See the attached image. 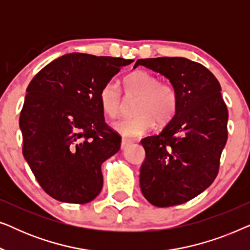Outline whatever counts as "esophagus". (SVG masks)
<instances>
[{"mask_svg":"<svg viewBox=\"0 0 250 250\" xmlns=\"http://www.w3.org/2000/svg\"><path fill=\"white\" fill-rule=\"evenodd\" d=\"M131 145H132V141H129V140H127V139H123L122 143H121V149L125 150L126 148H128Z\"/></svg>","mask_w":250,"mask_h":250,"instance_id":"34e87169","label":"esophagus"}]
</instances>
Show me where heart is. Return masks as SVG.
<instances>
[{"mask_svg": "<svg viewBox=\"0 0 250 250\" xmlns=\"http://www.w3.org/2000/svg\"><path fill=\"white\" fill-rule=\"evenodd\" d=\"M127 97H136L133 105L135 115L119 119L111 124L112 128L126 138H139L155 127L156 121L166 124L176 114L179 95L173 85L159 82L156 75L146 70H135L123 80ZM99 102L108 117L121 114L123 97L118 85L108 82L99 92Z\"/></svg>", "mask_w": 250, "mask_h": 250, "instance_id": "heart-1", "label": "heart"}]
</instances>
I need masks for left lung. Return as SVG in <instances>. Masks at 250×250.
Listing matches in <instances>:
<instances>
[{
    "mask_svg": "<svg viewBox=\"0 0 250 250\" xmlns=\"http://www.w3.org/2000/svg\"><path fill=\"white\" fill-rule=\"evenodd\" d=\"M165 76L179 95L176 114L158 135L143 139L142 194L153 206L169 207L197 197L214 182L228 140V108L216 77L187 58L139 59Z\"/></svg>",
    "mask_w": 250,
    "mask_h": 250,
    "instance_id": "8db88e82",
    "label": "left lung"
}]
</instances>
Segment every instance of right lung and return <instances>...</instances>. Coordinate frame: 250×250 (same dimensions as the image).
<instances>
[{
	"mask_svg": "<svg viewBox=\"0 0 250 250\" xmlns=\"http://www.w3.org/2000/svg\"><path fill=\"white\" fill-rule=\"evenodd\" d=\"M133 60L68 53L33 78L20 112L22 155L54 199L86 204L104 186L102 163L121 148L105 124L99 92Z\"/></svg>",
	"mask_w": 250,
	"mask_h": 250,
	"instance_id": "add662e5",
	"label": "right lung"
}]
</instances>
